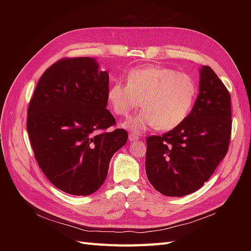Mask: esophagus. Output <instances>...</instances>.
<instances>
[{
  "mask_svg": "<svg viewBox=\"0 0 251 251\" xmlns=\"http://www.w3.org/2000/svg\"><path fill=\"white\" fill-rule=\"evenodd\" d=\"M138 139H139V137L137 135H135L133 133L128 134V140H130V141H135V140H138Z\"/></svg>",
  "mask_w": 251,
  "mask_h": 251,
  "instance_id": "esophagus-1",
  "label": "esophagus"
}]
</instances>
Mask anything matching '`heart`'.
Segmentation results:
<instances>
[{
  "mask_svg": "<svg viewBox=\"0 0 251 251\" xmlns=\"http://www.w3.org/2000/svg\"><path fill=\"white\" fill-rule=\"evenodd\" d=\"M198 87L191 75L162 66L134 68L126 74V85L117 81L108 90L112 112L127 117L140 105L143 110L127 120L125 126L141 133L151 126L171 131L179 126L191 113Z\"/></svg>",
  "mask_w": 251,
  "mask_h": 251,
  "instance_id": "b5f03b06",
  "label": "heart"
}]
</instances>
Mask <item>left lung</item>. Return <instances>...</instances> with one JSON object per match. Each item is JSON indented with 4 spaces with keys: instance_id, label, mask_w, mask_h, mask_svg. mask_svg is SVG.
Instances as JSON below:
<instances>
[{
    "instance_id": "obj_1",
    "label": "left lung",
    "mask_w": 251,
    "mask_h": 251,
    "mask_svg": "<svg viewBox=\"0 0 251 251\" xmlns=\"http://www.w3.org/2000/svg\"><path fill=\"white\" fill-rule=\"evenodd\" d=\"M230 94L208 66L200 70V92L179 126L147 138L146 172L164 196L198 191L227 154L231 136Z\"/></svg>"
}]
</instances>
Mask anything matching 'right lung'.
<instances>
[{
	"mask_svg": "<svg viewBox=\"0 0 251 251\" xmlns=\"http://www.w3.org/2000/svg\"><path fill=\"white\" fill-rule=\"evenodd\" d=\"M109 74L91 57H64L43 73L28 105L34 158L51 183L75 196L96 192L127 133L105 109Z\"/></svg>",
	"mask_w": 251,
	"mask_h": 251,
	"instance_id": "add662e5",
	"label": "right lung"
}]
</instances>
